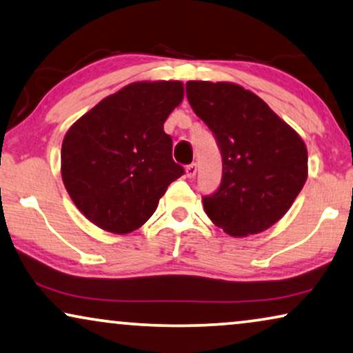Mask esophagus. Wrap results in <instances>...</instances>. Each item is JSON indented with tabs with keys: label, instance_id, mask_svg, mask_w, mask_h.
I'll return each mask as SVG.
<instances>
[{
	"label": "esophagus",
	"instance_id": "34e87169",
	"mask_svg": "<svg viewBox=\"0 0 353 353\" xmlns=\"http://www.w3.org/2000/svg\"><path fill=\"white\" fill-rule=\"evenodd\" d=\"M196 171H199V169H196V164L195 163H192V164H189V166L185 168V174H187V177H195V174H196Z\"/></svg>",
	"mask_w": 353,
	"mask_h": 353
}]
</instances>
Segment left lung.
Wrapping results in <instances>:
<instances>
[{
	"label": "left lung",
	"instance_id": "left-lung-1",
	"mask_svg": "<svg viewBox=\"0 0 353 353\" xmlns=\"http://www.w3.org/2000/svg\"><path fill=\"white\" fill-rule=\"evenodd\" d=\"M192 110L214 134L223 179L205 213L232 237L260 234L288 213L308 176L303 140L260 97L232 82H187Z\"/></svg>",
	"mask_w": 353,
	"mask_h": 353
}]
</instances>
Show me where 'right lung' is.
Segmentation results:
<instances>
[{"label":"right lung","instance_id":"1","mask_svg":"<svg viewBox=\"0 0 353 353\" xmlns=\"http://www.w3.org/2000/svg\"><path fill=\"white\" fill-rule=\"evenodd\" d=\"M184 98L179 81L134 82L70 125L61 148L65 190L88 221L112 234L147 223L184 169L163 124Z\"/></svg>","mask_w":353,"mask_h":353}]
</instances>
